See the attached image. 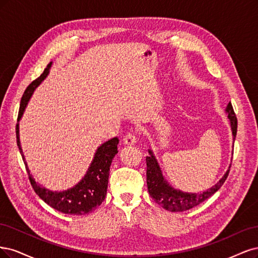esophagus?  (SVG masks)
Listing matches in <instances>:
<instances>
[{
  "label": "esophagus",
  "instance_id": "1",
  "mask_svg": "<svg viewBox=\"0 0 258 258\" xmlns=\"http://www.w3.org/2000/svg\"><path fill=\"white\" fill-rule=\"evenodd\" d=\"M137 143V138L134 133L128 132L125 134V136L123 137V144L125 145H135Z\"/></svg>",
  "mask_w": 258,
  "mask_h": 258
}]
</instances>
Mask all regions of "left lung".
I'll list each match as a JSON object with an SVG mask.
<instances>
[{"mask_svg": "<svg viewBox=\"0 0 258 258\" xmlns=\"http://www.w3.org/2000/svg\"><path fill=\"white\" fill-rule=\"evenodd\" d=\"M226 112L228 114V119L230 120L231 133L235 140L237 135V118L234 108H232L230 103H228L226 107ZM149 153H150V155L146 157L148 192L156 204H159L164 209L171 212H183L205 202L206 199L211 197L217 190L220 189L229 173L230 166L222 179L211 188L205 190L203 193H185L180 189L173 188L168 184V182L163 177L160 166L157 164L152 151L149 150Z\"/></svg>", "mask_w": 258, "mask_h": 258, "instance_id": "8db88e82", "label": "left lung"}]
</instances>
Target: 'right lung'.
Listing matches in <instances>:
<instances>
[{"label":"right lung","mask_w":258,"mask_h":258,"mask_svg":"<svg viewBox=\"0 0 258 258\" xmlns=\"http://www.w3.org/2000/svg\"><path fill=\"white\" fill-rule=\"evenodd\" d=\"M51 64V62L49 63L44 73L37 79L32 81L29 87L26 89V91H24L20 103L18 121L22 117L23 111L26 109L29 99L32 96L33 92H34V90L48 76ZM16 136H17V145L22 155V160L24 162V165H26L27 172L29 173L31 185L34 188L35 193L47 205L65 214L85 215L95 210L104 202L108 187L110 165L114 155L118 153V137L108 140L101 147H98L94 155V159L92 163H91L85 178H82L78 184L68 190H63V192H52V190H49L43 186H40L34 180V178L30 174V170L28 168L26 161H24V156L22 154V149L20 146L18 123L16 125Z\"/></svg>","instance_id":"obj_1"}]
</instances>
